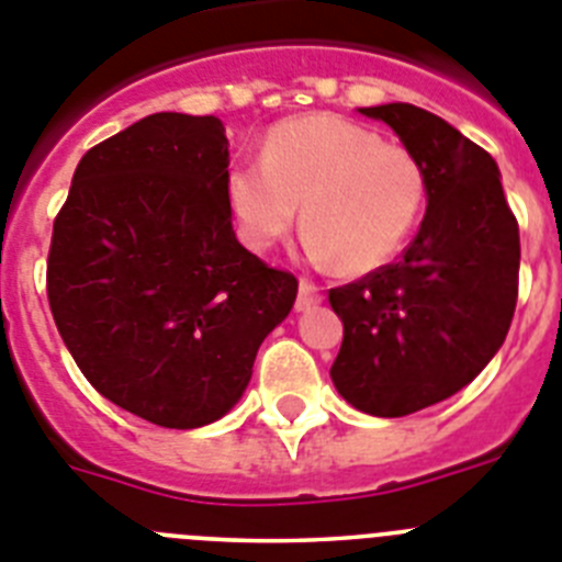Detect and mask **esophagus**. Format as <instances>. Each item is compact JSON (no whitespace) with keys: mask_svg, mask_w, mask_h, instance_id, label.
<instances>
[{"mask_svg":"<svg viewBox=\"0 0 562 562\" xmlns=\"http://www.w3.org/2000/svg\"><path fill=\"white\" fill-rule=\"evenodd\" d=\"M322 294L319 288L308 280H300V291H296V311H311L314 305H319Z\"/></svg>","mask_w":562,"mask_h":562,"instance_id":"esophagus-1","label":"esophagus"}]
</instances>
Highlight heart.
Returning a JSON list of instances; mask_svg holds the SVG:
<instances>
[{"instance_id":"b5f03b06","label":"heart","mask_w":562,"mask_h":562,"mask_svg":"<svg viewBox=\"0 0 562 562\" xmlns=\"http://www.w3.org/2000/svg\"><path fill=\"white\" fill-rule=\"evenodd\" d=\"M240 240L268 251L291 232L302 203L305 246L341 274H370L404 248L422 217L427 178L398 144L339 115H302L271 126L262 160L226 172Z\"/></svg>"}]
</instances>
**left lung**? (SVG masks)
Wrapping results in <instances>:
<instances>
[{
    "label": "left lung",
    "instance_id": "8db88e82",
    "mask_svg": "<svg viewBox=\"0 0 562 562\" xmlns=\"http://www.w3.org/2000/svg\"><path fill=\"white\" fill-rule=\"evenodd\" d=\"M416 155L427 214L402 260L330 288L345 325L330 379L339 396L379 418L450 398L490 364L517 302L520 234L497 164L432 112L362 106Z\"/></svg>",
    "mask_w": 562,
    "mask_h": 562
}]
</instances>
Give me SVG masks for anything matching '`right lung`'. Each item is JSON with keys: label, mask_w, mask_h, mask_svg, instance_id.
<instances>
[{"label": "right lung", "mask_w": 562, "mask_h": 562, "mask_svg": "<svg viewBox=\"0 0 562 562\" xmlns=\"http://www.w3.org/2000/svg\"><path fill=\"white\" fill-rule=\"evenodd\" d=\"M221 119L155 112L78 160L53 223L47 300L101 396L169 429L240 402L296 277L237 243Z\"/></svg>", "instance_id": "right-lung-1"}]
</instances>
